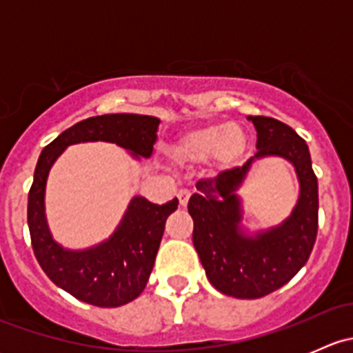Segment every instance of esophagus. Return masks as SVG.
<instances>
[{
    "label": "esophagus",
    "instance_id": "esophagus-1",
    "mask_svg": "<svg viewBox=\"0 0 353 353\" xmlns=\"http://www.w3.org/2000/svg\"><path fill=\"white\" fill-rule=\"evenodd\" d=\"M190 196L191 193L188 190H181L179 193H177V198H179V205L181 206H186L188 201H190Z\"/></svg>",
    "mask_w": 353,
    "mask_h": 353
}]
</instances>
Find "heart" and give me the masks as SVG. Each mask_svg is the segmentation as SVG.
Returning a JSON list of instances; mask_svg holds the SVG:
<instances>
[{"mask_svg":"<svg viewBox=\"0 0 353 353\" xmlns=\"http://www.w3.org/2000/svg\"><path fill=\"white\" fill-rule=\"evenodd\" d=\"M249 147L248 131L236 123H210L190 128L174 138L167 157L177 167L213 162L219 169L237 165Z\"/></svg>","mask_w":353,"mask_h":353,"instance_id":"b5f03b06","label":"heart"}]
</instances>
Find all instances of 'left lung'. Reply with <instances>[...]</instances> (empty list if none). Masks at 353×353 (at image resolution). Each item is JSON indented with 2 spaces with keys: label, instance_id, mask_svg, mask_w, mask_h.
<instances>
[{
  "label": "left lung",
  "instance_id": "left-lung-1",
  "mask_svg": "<svg viewBox=\"0 0 353 353\" xmlns=\"http://www.w3.org/2000/svg\"><path fill=\"white\" fill-rule=\"evenodd\" d=\"M258 133L254 157L243 167L222 170L196 183L188 203L193 216V244L210 283L237 299H259L290 282L307 263L318 236V177L311 155L290 126L273 117L249 116ZM283 156L294 163L301 194L282 226L249 238L240 229L242 210L235 191L254 159Z\"/></svg>",
  "mask_w": 353,
  "mask_h": 353
}]
</instances>
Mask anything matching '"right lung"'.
Segmentation results:
<instances>
[{"label": "right lung", "mask_w": 353, "mask_h": 353, "mask_svg": "<svg viewBox=\"0 0 353 353\" xmlns=\"http://www.w3.org/2000/svg\"><path fill=\"white\" fill-rule=\"evenodd\" d=\"M160 119L141 114H104L88 117L63 131L42 150L28 191L27 222L34 254L46 275L78 301L97 307H119L134 301L148 282L162 241L167 216L177 198L155 205L134 196L116 232L105 243L85 251H70L54 243L44 213L46 181L66 147L83 141H109L133 157H152Z\"/></svg>", "instance_id": "add662e5"}]
</instances>
